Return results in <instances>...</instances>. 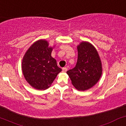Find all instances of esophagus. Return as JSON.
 <instances>
[{
  "mask_svg": "<svg viewBox=\"0 0 126 126\" xmlns=\"http://www.w3.org/2000/svg\"><path fill=\"white\" fill-rule=\"evenodd\" d=\"M62 70H63V72H66L67 70V67H63V68L62 69Z\"/></svg>",
  "mask_w": 126,
  "mask_h": 126,
  "instance_id": "esophagus-1",
  "label": "esophagus"
}]
</instances>
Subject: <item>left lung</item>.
Here are the masks:
<instances>
[{"label":"left lung","instance_id":"obj_1","mask_svg":"<svg viewBox=\"0 0 126 126\" xmlns=\"http://www.w3.org/2000/svg\"><path fill=\"white\" fill-rule=\"evenodd\" d=\"M77 49L75 67L66 73L75 88L85 91L99 81L102 74V63L96 49L90 43L83 41L77 46Z\"/></svg>","mask_w":126,"mask_h":126}]
</instances>
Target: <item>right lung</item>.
<instances>
[{"mask_svg":"<svg viewBox=\"0 0 126 126\" xmlns=\"http://www.w3.org/2000/svg\"><path fill=\"white\" fill-rule=\"evenodd\" d=\"M52 47L48 41L40 39L33 43L22 60V71L27 82L36 90H46L51 86L62 69L51 57Z\"/></svg>","mask_w":126,"mask_h":126,"instance_id":"obj_1","label":"right lung"}]
</instances>
